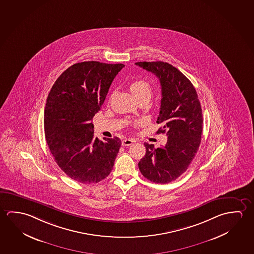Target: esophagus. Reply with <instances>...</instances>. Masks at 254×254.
I'll list each match as a JSON object with an SVG mask.
<instances>
[{
  "label": "esophagus",
  "mask_w": 254,
  "mask_h": 254,
  "mask_svg": "<svg viewBox=\"0 0 254 254\" xmlns=\"http://www.w3.org/2000/svg\"><path fill=\"white\" fill-rule=\"evenodd\" d=\"M133 140L132 139H124L123 141H122V145L123 146H129L131 145L132 143L133 142Z\"/></svg>",
  "instance_id": "34e87169"
}]
</instances>
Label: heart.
<instances>
[{"mask_svg": "<svg viewBox=\"0 0 254 254\" xmlns=\"http://www.w3.org/2000/svg\"><path fill=\"white\" fill-rule=\"evenodd\" d=\"M129 89L137 101H148L152 95V87L144 79H134L129 83Z\"/></svg>", "mask_w": 254, "mask_h": 254, "instance_id": "b5f03b06", "label": "heart"}]
</instances>
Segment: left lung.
<instances>
[{
	"label": "left lung",
	"instance_id": "1",
	"mask_svg": "<svg viewBox=\"0 0 254 254\" xmlns=\"http://www.w3.org/2000/svg\"><path fill=\"white\" fill-rule=\"evenodd\" d=\"M135 64L158 77L162 99L157 123L167 133V144L155 149L145 142V156L138 163L141 175L150 182L171 183L187 170L199 148L203 115L195 87L185 75L161 61Z\"/></svg>",
	"mask_w": 254,
	"mask_h": 254
}]
</instances>
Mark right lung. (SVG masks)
Wrapping results in <instances>:
<instances>
[{"mask_svg":"<svg viewBox=\"0 0 254 254\" xmlns=\"http://www.w3.org/2000/svg\"><path fill=\"white\" fill-rule=\"evenodd\" d=\"M124 66L96 61L74 64L59 76L47 98V143L59 167L79 183H99L113 170L121 139L94 137L92 119Z\"/></svg>","mask_w":254,"mask_h":254,"instance_id":"obj_1","label":"right lung"}]
</instances>
